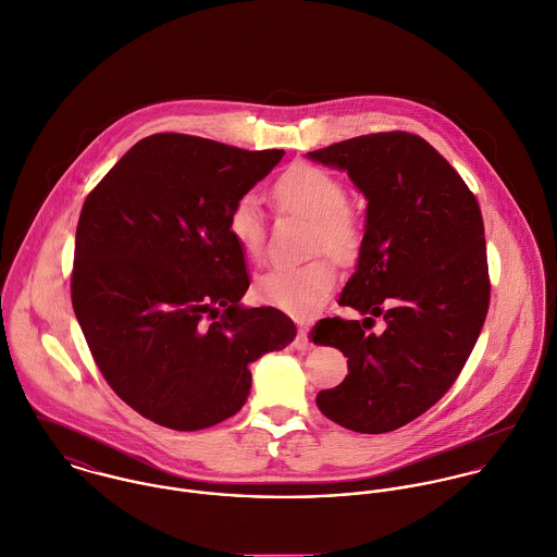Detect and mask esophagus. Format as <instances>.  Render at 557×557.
Wrapping results in <instances>:
<instances>
[{
  "label": "esophagus",
  "instance_id": "obj_1",
  "mask_svg": "<svg viewBox=\"0 0 557 557\" xmlns=\"http://www.w3.org/2000/svg\"><path fill=\"white\" fill-rule=\"evenodd\" d=\"M295 348H297L299 352H308V350L314 348V344H312V339H310L306 327H299V334L295 337Z\"/></svg>",
  "mask_w": 557,
  "mask_h": 557
}]
</instances>
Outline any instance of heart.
<instances>
[{
	"mask_svg": "<svg viewBox=\"0 0 557 557\" xmlns=\"http://www.w3.org/2000/svg\"><path fill=\"white\" fill-rule=\"evenodd\" d=\"M273 200L286 211L312 222V251H327L342 264L359 258L366 240L363 218L346 205L344 183L323 168L293 165L273 183ZM227 232L247 258L264 247V218L253 196H240L227 215ZM337 282L334 262L317 258L297 267H271L253 284L256 297L293 317H308L321 308Z\"/></svg>",
	"mask_w": 557,
	"mask_h": 557,
	"instance_id": "1",
	"label": "heart"
}]
</instances>
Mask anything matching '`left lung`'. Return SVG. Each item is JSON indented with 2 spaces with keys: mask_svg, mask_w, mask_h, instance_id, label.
Instances as JSON below:
<instances>
[{
  "mask_svg": "<svg viewBox=\"0 0 557 557\" xmlns=\"http://www.w3.org/2000/svg\"><path fill=\"white\" fill-rule=\"evenodd\" d=\"M308 157L344 170L368 200L363 249L337 299L363 321L314 325V344L348 357L346 379L317 405L348 431L389 433L444 396L484 325L482 213L458 172L413 133L361 135ZM376 315L386 332L368 335Z\"/></svg>",
  "mask_w": 557,
  "mask_h": 557,
  "instance_id": "obj_1",
  "label": "left lung"
}]
</instances>
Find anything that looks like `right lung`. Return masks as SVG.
<instances>
[{"mask_svg": "<svg viewBox=\"0 0 557 557\" xmlns=\"http://www.w3.org/2000/svg\"><path fill=\"white\" fill-rule=\"evenodd\" d=\"M282 157L157 133L84 202L73 310L110 387L154 424L227 420L249 396V366L297 335L284 312L240 304L249 277L227 232L232 205Z\"/></svg>", "mask_w": 557, "mask_h": 557, "instance_id": "add662e5", "label": "right lung"}]
</instances>
